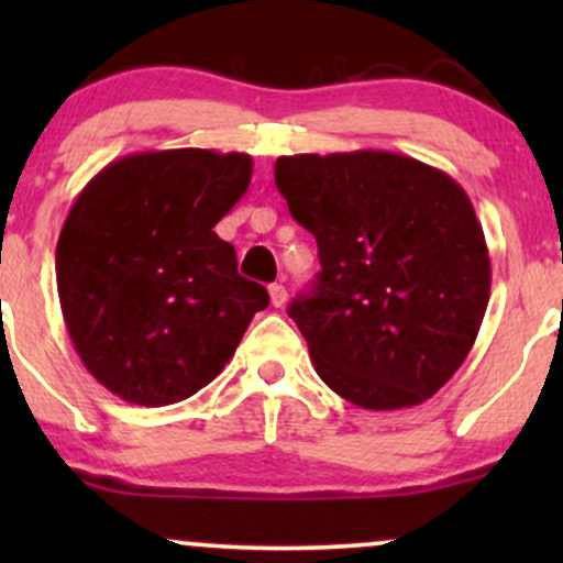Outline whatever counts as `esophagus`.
<instances>
[{"label": "esophagus", "mask_w": 563, "mask_h": 563, "mask_svg": "<svg viewBox=\"0 0 563 563\" xmlns=\"http://www.w3.org/2000/svg\"><path fill=\"white\" fill-rule=\"evenodd\" d=\"M269 301H273V307H286L288 301V294H286V286H280V283H275V286H269Z\"/></svg>", "instance_id": "1"}]
</instances>
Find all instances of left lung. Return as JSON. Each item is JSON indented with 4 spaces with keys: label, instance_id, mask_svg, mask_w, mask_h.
<instances>
[{
    "label": "left lung",
    "instance_id": "8db88e82",
    "mask_svg": "<svg viewBox=\"0 0 563 563\" xmlns=\"http://www.w3.org/2000/svg\"><path fill=\"white\" fill-rule=\"evenodd\" d=\"M320 273L290 301L314 371L365 410L421 405L468 357L489 301L487 243L461 185L389 151L275 161Z\"/></svg>",
    "mask_w": 563,
    "mask_h": 563
}]
</instances>
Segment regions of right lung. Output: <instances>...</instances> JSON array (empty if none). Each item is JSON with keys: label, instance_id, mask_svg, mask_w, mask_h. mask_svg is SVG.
I'll return each mask as SVG.
<instances>
[{"label": "right lung", "instance_id": "add662e5", "mask_svg": "<svg viewBox=\"0 0 563 563\" xmlns=\"http://www.w3.org/2000/svg\"><path fill=\"white\" fill-rule=\"evenodd\" d=\"M251 172L245 153H132L74 200L57 238V296L84 367L115 397L145 407L192 397L269 303L214 232Z\"/></svg>", "mask_w": 563, "mask_h": 563}]
</instances>
